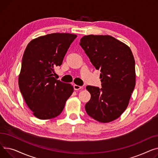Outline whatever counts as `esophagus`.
<instances>
[{"label": "esophagus", "instance_id": "34e87169", "mask_svg": "<svg viewBox=\"0 0 158 158\" xmlns=\"http://www.w3.org/2000/svg\"><path fill=\"white\" fill-rule=\"evenodd\" d=\"M73 87H74V89H75V90H80V89H82V87L79 86V85H73Z\"/></svg>", "mask_w": 158, "mask_h": 158}]
</instances>
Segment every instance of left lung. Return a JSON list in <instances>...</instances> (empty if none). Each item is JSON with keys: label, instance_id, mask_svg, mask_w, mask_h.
Returning <instances> with one entry per match:
<instances>
[{"label": "left lung", "instance_id": "8db88e82", "mask_svg": "<svg viewBox=\"0 0 158 158\" xmlns=\"http://www.w3.org/2000/svg\"><path fill=\"white\" fill-rule=\"evenodd\" d=\"M96 69L102 88L87 86L91 94L85 108L100 123L118 118L127 108L136 83L135 61L127 45L108 35L83 36L80 43Z\"/></svg>", "mask_w": 158, "mask_h": 158}]
</instances>
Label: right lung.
<instances>
[{
    "label": "right lung",
    "instance_id": "obj_1",
    "mask_svg": "<svg viewBox=\"0 0 158 158\" xmlns=\"http://www.w3.org/2000/svg\"><path fill=\"white\" fill-rule=\"evenodd\" d=\"M77 35L53 33L32 40L24 52L18 85L33 115L42 120L55 118L62 112L73 92L70 83L53 76Z\"/></svg>",
    "mask_w": 158,
    "mask_h": 158
}]
</instances>
